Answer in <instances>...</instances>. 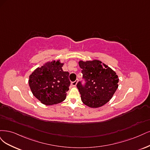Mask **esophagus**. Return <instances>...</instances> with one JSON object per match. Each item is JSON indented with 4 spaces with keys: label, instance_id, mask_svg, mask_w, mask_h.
Wrapping results in <instances>:
<instances>
[{
    "label": "esophagus",
    "instance_id": "1",
    "mask_svg": "<svg viewBox=\"0 0 150 150\" xmlns=\"http://www.w3.org/2000/svg\"><path fill=\"white\" fill-rule=\"evenodd\" d=\"M77 82H78V81H77V80H75V81H73V82H71V85L74 86H75L76 85V84H77Z\"/></svg>",
    "mask_w": 150,
    "mask_h": 150
}]
</instances>
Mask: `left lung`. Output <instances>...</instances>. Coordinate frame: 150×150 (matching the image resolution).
I'll return each mask as SVG.
<instances>
[{"label":"left lung","mask_w":150,"mask_h":150,"mask_svg":"<svg viewBox=\"0 0 150 150\" xmlns=\"http://www.w3.org/2000/svg\"><path fill=\"white\" fill-rule=\"evenodd\" d=\"M85 84L76 85L82 102L90 108H98L112 98L118 88L119 79L108 66L98 60L79 61Z\"/></svg>","instance_id":"left-lung-1"}]
</instances>
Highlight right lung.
Segmentation results:
<instances>
[{
  "mask_svg": "<svg viewBox=\"0 0 150 150\" xmlns=\"http://www.w3.org/2000/svg\"><path fill=\"white\" fill-rule=\"evenodd\" d=\"M60 60L48 62L38 67L29 76L28 84L33 95L46 105L59 103L64 101L69 90V73L62 69Z\"/></svg>",
  "mask_w": 150,
  "mask_h": 150,
  "instance_id": "1",
  "label": "right lung"
}]
</instances>
